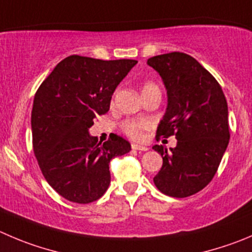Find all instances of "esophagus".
<instances>
[{"instance_id":"34e87169","label":"esophagus","mask_w":252,"mask_h":252,"mask_svg":"<svg viewBox=\"0 0 252 252\" xmlns=\"http://www.w3.org/2000/svg\"><path fill=\"white\" fill-rule=\"evenodd\" d=\"M131 147H132V150H135V151H143V152H145V151H147V150H148V148H147V147H145V146L137 145V143H133V145L131 146Z\"/></svg>"}]
</instances>
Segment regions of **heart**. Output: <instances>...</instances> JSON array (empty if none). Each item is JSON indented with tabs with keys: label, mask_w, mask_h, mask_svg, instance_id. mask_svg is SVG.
<instances>
[{
	"label": "heart",
	"mask_w": 252,
	"mask_h": 252,
	"mask_svg": "<svg viewBox=\"0 0 252 252\" xmlns=\"http://www.w3.org/2000/svg\"><path fill=\"white\" fill-rule=\"evenodd\" d=\"M158 89V86L155 83H145L142 86V94L143 93L151 92ZM148 122L143 121V120H128L122 124V130L128 137L133 138V140H140L142 137V132L148 128Z\"/></svg>",
	"instance_id": "obj_1"
}]
</instances>
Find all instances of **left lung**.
<instances>
[{
  "label": "left lung",
  "mask_w": 252,
  "mask_h": 252,
  "mask_svg": "<svg viewBox=\"0 0 252 252\" xmlns=\"http://www.w3.org/2000/svg\"><path fill=\"white\" fill-rule=\"evenodd\" d=\"M167 90V109L158 137L174 135L177 146H153L163 164L153 178L158 190L173 198L193 195L215 176L229 145L225 95L214 76L186 53H167L147 61Z\"/></svg>",
  "instance_id": "obj_1"
}]
</instances>
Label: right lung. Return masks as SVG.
<instances>
[{"instance_id":"1","label":"right lung","mask_w":252,"mask_h":252,"mask_svg":"<svg viewBox=\"0 0 252 252\" xmlns=\"http://www.w3.org/2000/svg\"><path fill=\"white\" fill-rule=\"evenodd\" d=\"M136 64L70 56L35 93L33 151L45 181L70 202L88 204L101 198L111 179L110 160L131 151L120 136L97 143L89 128L97 115L109 111L115 89Z\"/></svg>"}]
</instances>
